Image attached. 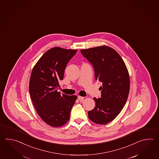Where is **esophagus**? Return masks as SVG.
I'll use <instances>...</instances> for the list:
<instances>
[{"mask_svg":"<svg viewBox=\"0 0 159 159\" xmlns=\"http://www.w3.org/2000/svg\"><path fill=\"white\" fill-rule=\"evenodd\" d=\"M84 97H81V96H78V99L80 101H83V100L84 99Z\"/></svg>","mask_w":159,"mask_h":159,"instance_id":"34e87169","label":"esophagus"}]
</instances>
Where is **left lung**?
Returning a JSON list of instances; mask_svg holds the SVG:
<instances>
[{
	"label": "left lung",
	"instance_id": "1",
	"mask_svg": "<svg viewBox=\"0 0 159 159\" xmlns=\"http://www.w3.org/2000/svg\"><path fill=\"white\" fill-rule=\"evenodd\" d=\"M81 54L90 62L95 78L102 83L99 90L101 98H94L95 107L88 112L92 122L106 125L113 120L122 111L129 97V77L120 55L106 46L83 49Z\"/></svg>",
	"mask_w": 159,
	"mask_h": 159
}]
</instances>
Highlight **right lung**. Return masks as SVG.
<instances>
[{
	"mask_svg": "<svg viewBox=\"0 0 159 159\" xmlns=\"http://www.w3.org/2000/svg\"><path fill=\"white\" fill-rule=\"evenodd\" d=\"M77 50L54 47L45 52L34 65L30 75L29 91L37 114L44 122L53 127L66 124L77 96L61 94L58 82Z\"/></svg>",
	"mask_w": 159,
	"mask_h": 159,
	"instance_id": "add662e5",
	"label": "right lung"
}]
</instances>
